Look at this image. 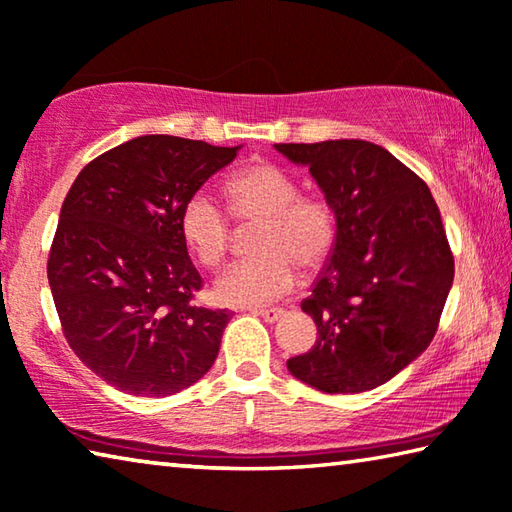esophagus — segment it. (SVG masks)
<instances>
[{"mask_svg":"<svg viewBox=\"0 0 512 512\" xmlns=\"http://www.w3.org/2000/svg\"><path fill=\"white\" fill-rule=\"evenodd\" d=\"M256 315H261L267 324H276V321L285 315V310L283 308H263V310H256Z\"/></svg>","mask_w":512,"mask_h":512,"instance_id":"esophagus-1","label":"esophagus"}]
</instances>
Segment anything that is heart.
I'll return each instance as SVG.
<instances>
[{
  "mask_svg": "<svg viewBox=\"0 0 512 512\" xmlns=\"http://www.w3.org/2000/svg\"><path fill=\"white\" fill-rule=\"evenodd\" d=\"M229 211L242 224H256V256L229 267L215 281V299L227 306H263L290 294L297 265L312 272L328 261L337 238L333 206L319 195H301L299 184L279 166L256 161L224 182ZM179 236L206 270L220 267L231 245L227 211L206 191L193 193L179 211Z\"/></svg>",
  "mask_w": 512,
  "mask_h": 512,
  "instance_id": "obj_1",
  "label": "heart"
}]
</instances>
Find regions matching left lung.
Instances as JSON below:
<instances>
[{"mask_svg": "<svg viewBox=\"0 0 512 512\" xmlns=\"http://www.w3.org/2000/svg\"><path fill=\"white\" fill-rule=\"evenodd\" d=\"M276 150L310 168L337 218L335 247L301 303L317 342L288 369L324 393L371 391L436 335L454 281L441 211L423 179L371 141Z\"/></svg>", "mask_w": 512, "mask_h": 512, "instance_id": "left-lung-1", "label": "left lung"}]
</instances>
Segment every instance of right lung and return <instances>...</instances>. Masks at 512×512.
<instances>
[{"instance_id": "1", "label": "right lung", "mask_w": 512, "mask_h": 512, "mask_svg": "<svg viewBox=\"0 0 512 512\" xmlns=\"http://www.w3.org/2000/svg\"><path fill=\"white\" fill-rule=\"evenodd\" d=\"M238 148L146 134L89 161L62 202L47 263L62 333L119 391L173 396L218 357L231 315L193 306L179 211Z\"/></svg>"}]
</instances>
